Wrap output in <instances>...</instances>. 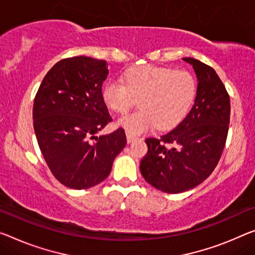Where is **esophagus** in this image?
<instances>
[{
    "label": "esophagus",
    "instance_id": "34e87169",
    "mask_svg": "<svg viewBox=\"0 0 255 255\" xmlns=\"http://www.w3.org/2000/svg\"><path fill=\"white\" fill-rule=\"evenodd\" d=\"M136 138L134 135H131V134H128L127 135V141H128V143H131L132 141H134Z\"/></svg>",
    "mask_w": 255,
    "mask_h": 255
}]
</instances>
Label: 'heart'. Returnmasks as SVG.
<instances>
[{"instance_id":"obj_1","label":"heart","mask_w":255,"mask_h":255,"mask_svg":"<svg viewBox=\"0 0 255 255\" xmlns=\"http://www.w3.org/2000/svg\"><path fill=\"white\" fill-rule=\"evenodd\" d=\"M197 91L193 74L154 65L128 69L122 82L109 80L101 90L108 108L119 114L130 111L138 100V112L125 115L120 125L130 134H142L157 127L167 131L182 122Z\"/></svg>"}]
</instances>
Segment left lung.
<instances>
[{
  "instance_id": "1",
  "label": "left lung",
  "mask_w": 255,
  "mask_h": 255,
  "mask_svg": "<svg viewBox=\"0 0 255 255\" xmlns=\"http://www.w3.org/2000/svg\"><path fill=\"white\" fill-rule=\"evenodd\" d=\"M197 75L195 104L174 130L147 138L148 151L140 171L148 183L168 194L189 190L217 167L226 146L230 123V98L211 66L183 58Z\"/></svg>"
}]
</instances>
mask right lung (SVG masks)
<instances>
[{
	"mask_svg": "<svg viewBox=\"0 0 255 255\" xmlns=\"http://www.w3.org/2000/svg\"><path fill=\"white\" fill-rule=\"evenodd\" d=\"M107 75L105 60L66 58L46 73L35 96L38 147L53 177L72 189H87L104 181L127 144L122 128L95 136L113 121L101 97Z\"/></svg>",
	"mask_w": 255,
	"mask_h": 255,
	"instance_id": "obj_1",
	"label": "right lung"
}]
</instances>
